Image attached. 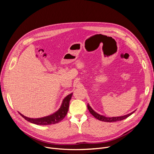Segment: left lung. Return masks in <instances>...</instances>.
<instances>
[{"mask_svg":"<svg viewBox=\"0 0 154 154\" xmlns=\"http://www.w3.org/2000/svg\"><path fill=\"white\" fill-rule=\"evenodd\" d=\"M88 106V110L90 111V113L96 119H97L99 121H103V122H116V121H122L123 119H125V118H128V116H130L131 115H132L135 112H131L129 114H127L126 115L124 116H118V117H112V118H109V117H105V116H102L100 115L99 114H98L97 113H96V112H94L93 109H92V108L90 106L89 104H88L87 105Z\"/></svg>","mask_w":154,"mask_h":154,"instance_id":"left-lung-1","label":"left lung"}]
</instances>
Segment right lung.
I'll return each instance as SVG.
<instances>
[{
	"label": "right lung",
	"instance_id": "right-lung-1",
	"mask_svg": "<svg viewBox=\"0 0 154 154\" xmlns=\"http://www.w3.org/2000/svg\"><path fill=\"white\" fill-rule=\"evenodd\" d=\"M72 93H71L70 94L68 95L66 97L61 103V105L58 111H57L55 113H54L52 115H51L48 116H45L43 118H27L23 115H22L19 112L20 115L23 117L27 121L36 124V125H51V124H54L56 123H58L60 122L63 119L66 115L69 109V101L72 97Z\"/></svg>",
	"mask_w": 154,
	"mask_h": 154
}]
</instances>
